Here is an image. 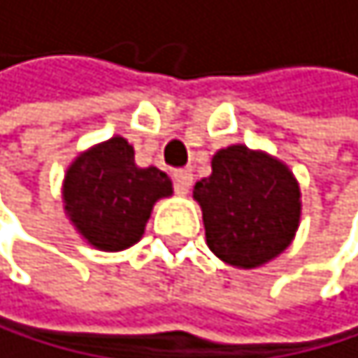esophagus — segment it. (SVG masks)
<instances>
[{"label":"esophagus","instance_id":"1","mask_svg":"<svg viewBox=\"0 0 358 358\" xmlns=\"http://www.w3.org/2000/svg\"><path fill=\"white\" fill-rule=\"evenodd\" d=\"M173 179H175V188L179 192H188L190 185H192V170L190 168H179V170H175Z\"/></svg>","mask_w":358,"mask_h":358}]
</instances>
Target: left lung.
Masks as SVG:
<instances>
[{"instance_id": "8db88e82", "label": "left lung", "mask_w": 358, "mask_h": 358, "mask_svg": "<svg viewBox=\"0 0 358 358\" xmlns=\"http://www.w3.org/2000/svg\"><path fill=\"white\" fill-rule=\"evenodd\" d=\"M208 247L223 262L254 269L287 249L299 225V185L275 157L243 144L212 157V175L196 181Z\"/></svg>"}]
</instances>
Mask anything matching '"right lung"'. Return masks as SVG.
Segmentation results:
<instances>
[{"instance_id":"1","label":"right lung","mask_w":358,"mask_h":358,"mask_svg":"<svg viewBox=\"0 0 358 358\" xmlns=\"http://www.w3.org/2000/svg\"><path fill=\"white\" fill-rule=\"evenodd\" d=\"M173 194L159 168H140L124 137H111L67 168L63 201L83 238L102 251H122L142 238L155 201Z\"/></svg>"}]
</instances>
